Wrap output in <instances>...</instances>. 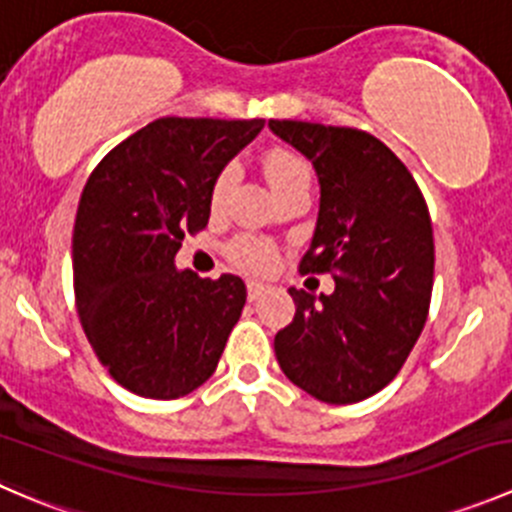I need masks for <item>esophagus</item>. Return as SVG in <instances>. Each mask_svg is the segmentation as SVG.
Listing matches in <instances>:
<instances>
[{"label": "esophagus", "mask_w": 512, "mask_h": 512, "mask_svg": "<svg viewBox=\"0 0 512 512\" xmlns=\"http://www.w3.org/2000/svg\"><path fill=\"white\" fill-rule=\"evenodd\" d=\"M267 290H270V285H265V282H255V280L247 282V297H250L252 302L260 300Z\"/></svg>", "instance_id": "obj_1"}]
</instances>
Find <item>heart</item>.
<instances>
[{"instance_id":"heart-1","label":"heart","mask_w":512,"mask_h":512,"mask_svg":"<svg viewBox=\"0 0 512 512\" xmlns=\"http://www.w3.org/2000/svg\"><path fill=\"white\" fill-rule=\"evenodd\" d=\"M265 175L270 180V187L277 197L287 195L295 190H310L312 170L300 155L287 150H272L265 157ZM237 182V165H227L217 175L212 185V207L225 205L227 195L232 192ZM227 255L237 267L247 272H270L277 262V247L270 240H262L255 235H242L235 242H230Z\"/></svg>"}]
</instances>
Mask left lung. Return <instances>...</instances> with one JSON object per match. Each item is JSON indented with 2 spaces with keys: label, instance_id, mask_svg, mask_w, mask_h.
Masks as SVG:
<instances>
[{
  "label": "left lung",
  "instance_id": "left-lung-1",
  "mask_svg": "<svg viewBox=\"0 0 512 512\" xmlns=\"http://www.w3.org/2000/svg\"><path fill=\"white\" fill-rule=\"evenodd\" d=\"M267 127L312 162L320 185L300 272L335 280V292L320 297L290 287L297 310L275 335L277 362L322 403H360L398 375L428 320V205L408 167L367 132L292 119Z\"/></svg>",
  "mask_w": 512,
  "mask_h": 512
}]
</instances>
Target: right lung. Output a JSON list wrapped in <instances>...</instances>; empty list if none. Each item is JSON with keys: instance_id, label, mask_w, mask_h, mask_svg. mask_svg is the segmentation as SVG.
I'll use <instances>...</instances> for the list:
<instances>
[{"instance_id": "right-lung-1", "label": "right lung", "mask_w": 512, "mask_h": 512, "mask_svg": "<svg viewBox=\"0 0 512 512\" xmlns=\"http://www.w3.org/2000/svg\"><path fill=\"white\" fill-rule=\"evenodd\" d=\"M265 119L162 117L114 147L89 175L72 235L84 335L132 393L172 400L215 372L247 287L177 270L185 232L210 220L212 185Z\"/></svg>"}]
</instances>
